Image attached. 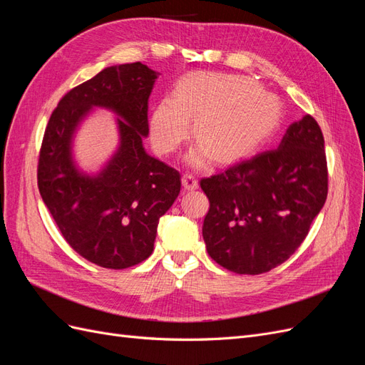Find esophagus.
I'll return each mask as SVG.
<instances>
[{"instance_id": "1", "label": "esophagus", "mask_w": 365, "mask_h": 365, "mask_svg": "<svg viewBox=\"0 0 365 365\" xmlns=\"http://www.w3.org/2000/svg\"><path fill=\"white\" fill-rule=\"evenodd\" d=\"M182 185L185 190H196L200 184H197V178L193 173H185L182 176Z\"/></svg>"}]
</instances>
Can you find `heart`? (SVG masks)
I'll use <instances>...</instances> for the list:
<instances>
[{
    "mask_svg": "<svg viewBox=\"0 0 365 365\" xmlns=\"http://www.w3.org/2000/svg\"><path fill=\"white\" fill-rule=\"evenodd\" d=\"M192 120L202 145L189 153V161L205 165L208 149L217 160L242 158L259 149L280 126L282 108L248 79L193 73L176 83L173 97H163L153 108V146L163 155L178 150L192 134Z\"/></svg>",
    "mask_w": 365,
    "mask_h": 365,
    "instance_id": "obj_1",
    "label": "heart"
}]
</instances>
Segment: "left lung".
Segmentation results:
<instances>
[{"label": "left lung", "instance_id": "8db88e82", "mask_svg": "<svg viewBox=\"0 0 365 365\" xmlns=\"http://www.w3.org/2000/svg\"><path fill=\"white\" fill-rule=\"evenodd\" d=\"M210 201L208 256L236 274L268 272L306 239L327 197L323 132L312 115L286 130L277 149L201 180Z\"/></svg>", "mask_w": 365, "mask_h": 365}]
</instances>
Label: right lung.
<instances>
[{
  "instance_id": "add662e5",
  "label": "right lung",
  "mask_w": 365,
  "mask_h": 365,
  "mask_svg": "<svg viewBox=\"0 0 365 365\" xmlns=\"http://www.w3.org/2000/svg\"><path fill=\"white\" fill-rule=\"evenodd\" d=\"M158 73L141 62L108 67L73 88L54 109L43 134L38 187L68 245L86 260L125 269L153 251L160 217L181 190V175L150 157L148 101ZM93 107L119 115L120 143L97 175L78 170L72 137Z\"/></svg>"
}]
</instances>
